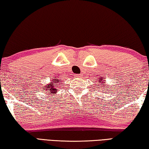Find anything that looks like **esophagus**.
Segmentation results:
<instances>
[{"mask_svg":"<svg viewBox=\"0 0 149 149\" xmlns=\"http://www.w3.org/2000/svg\"><path fill=\"white\" fill-rule=\"evenodd\" d=\"M74 76L75 77H79L81 76V74H75Z\"/></svg>","mask_w":149,"mask_h":149,"instance_id":"esophagus-1","label":"esophagus"}]
</instances>
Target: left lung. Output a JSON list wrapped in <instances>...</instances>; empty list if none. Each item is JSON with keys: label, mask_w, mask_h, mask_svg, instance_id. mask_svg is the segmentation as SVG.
<instances>
[{"label": "left lung", "mask_w": 149, "mask_h": 149, "mask_svg": "<svg viewBox=\"0 0 149 149\" xmlns=\"http://www.w3.org/2000/svg\"><path fill=\"white\" fill-rule=\"evenodd\" d=\"M104 78H103V77H101L100 78V79H99V80H98V81H99L100 84H101L100 85H101V86L103 87V86H104V87H106V85H105V82L104 81Z\"/></svg>", "instance_id": "left-lung-1"}]
</instances>
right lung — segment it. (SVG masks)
<instances>
[{
	"label": "right lung",
	"instance_id": "obj_1",
	"mask_svg": "<svg viewBox=\"0 0 149 149\" xmlns=\"http://www.w3.org/2000/svg\"><path fill=\"white\" fill-rule=\"evenodd\" d=\"M58 79H53L52 80V83L50 84H47L46 86H44V89H46L48 92H49V94H54V93H56V91L57 87L58 86H57V84L60 85L62 83H60Z\"/></svg>",
	"mask_w": 149,
	"mask_h": 149
}]
</instances>
